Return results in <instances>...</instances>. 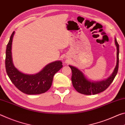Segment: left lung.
<instances>
[{"instance_id": "left-lung-1", "label": "left lung", "mask_w": 125, "mask_h": 125, "mask_svg": "<svg viewBox=\"0 0 125 125\" xmlns=\"http://www.w3.org/2000/svg\"><path fill=\"white\" fill-rule=\"evenodd\" d=\"M115 42L117 48V63L115 68L114 72L109 78L101 81L92 82L86 78L84 75L78 69L74 66L69 65L72 71V80L73 85L75 89L78 93L84 94V95H95V94L101 93L105 91L112 83L117 75L118 69V62H119V45L115 38Z\"/></svg>"}]
</instances>
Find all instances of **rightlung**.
Listing matches in <instances>:
<instances>
[{
    "mask_svg": "<svg viewBox=\"0 0 125 125\" xmlns=\"http://www.w3.org/2000/svg\"><path fill=\"white\" fill-rule=\"evenodd\" d=\"M15 31L11 35L7 46L5 69L8 76L20 91L28 95H36L46 92L52 85L55 73L62 68L61 61H56L45 66L42 71L34 75L25 74L14 66L12 60L11 45Z\"/></svg>",
    "mask_w": 125,
    "mask_h": 125,
    "instance_id": "right-lung-1",
    "label": "right lung"
}]
</instances>
